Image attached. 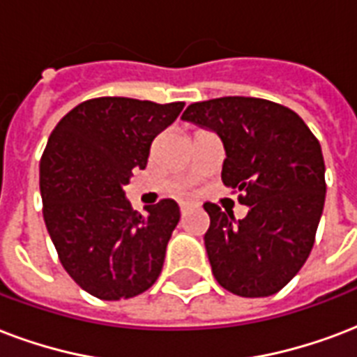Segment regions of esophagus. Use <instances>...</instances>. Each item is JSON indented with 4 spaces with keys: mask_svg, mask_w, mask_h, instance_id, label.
<instances>
[{
    "mask_svg": "<svg viewBox=\"0 0 357 357\" xmlns=\"http://www.w3.org/2000/svg\"><path fill=\"white\" fill-rule=\"evenodd\" d=\"M189 209H190V204H187V202L179 204V211H181V215H187V211H189Z\"/></svg>",
    "mask_w": 357,
    "mask_h": 357,
    "instance_id": "34e87169",
    "label": "esophagus"
}]
</instances>
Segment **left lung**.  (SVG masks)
<instances>
[{"label": "left lung", "instance_id": "obj_1", "mask_svg": "<svg viewBox=\"0 0 357 357\" xmlns=\"http://www.w3.org/2000/svg\"><path fill=\"white\" fill-rule=\"evenodd\" d=\"M181 119L221 136L222 183L249 206L247 217L234 222V213L204 204L209 215L204 243L215 279L241 298L273 296L314 245L326 200L320 142L294 110L255 97L192 102Z\"/></svg>", "mask_w": 357, "mask_h": 357}]
</instances>
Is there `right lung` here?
<instances>
[{
	"mask_svg": "<svg viewBox=\"0 0 357 357\" xmlns=\"http://www.w3.org/2000/svg\"><path fill=\"white\" fill-rule=\"evenodd\" d=\"M183 106L129 97L84 100L46 142L39 174L45 225L65 271L95 298H135L159 279L179 206L165 198L138 213L123 187L132 168H146L153 138Z\"/></svg>",
	"mask_w": 357,
	"mask_h": 357,
	"instance_id": "1",
	"label": "right lung"
}]
</instances>
